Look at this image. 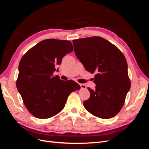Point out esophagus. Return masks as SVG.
Listing matches in <instances>:
<instances>
[{
	"label": "esophagus",
	"instance_id": "1",
	"mask_svg": "<svg viewBox=\"0 0 149 149\" xmlns=\"http://www.w3.org/2000/svg\"><path fill=\"white\" fill-rule=\"evenodd\" d=\"M79 85H80V87L81 89H86V86L84 84H79Z\"/></svg>",
	"mask_w": 149,
	"mask_h": 149
}]
</instances>
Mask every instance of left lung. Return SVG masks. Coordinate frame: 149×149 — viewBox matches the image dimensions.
<instances>
[{"label": "left lung", "instance_id": "left-lung-1", "mask_svg": "<svg viewBox=\"0 0 149 149\" xmlns=\"http://www.w3.org/2000/svg\"><path fill=\"white\" fill-rule=\"evenodd\" d=\"M76 56L91 73H95L96 89L83 102L89 112L102 119L118 114L123 107L130 81L127 63L120 49L107 40L91 37L73 40Z\"/></svg>", "mask_w": 149, "mask_h": 149}]
</instances>
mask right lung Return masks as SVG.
<instances>
[{"instance_id":"1","label":"right lung","mask_w":149,"mask_h":149,"mask_svg":"<svg viewBox=\"0 0 149 149\" xmlns=\"http://www.w3.org/2000/svg\"><path fill=\"white\" fill-rule=\"evenodd\" d=\"M73 50L68 40L47 39L22 56L16 86L26 109L35 118L48 119L63 109L71 93L80 89L73 80L53 75L62 58Z\"/></svg>"}]
</instances>
